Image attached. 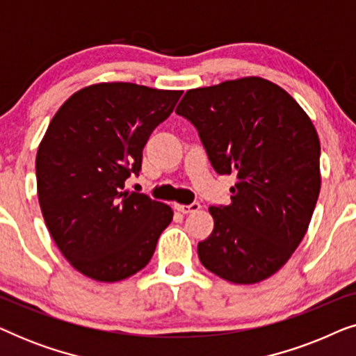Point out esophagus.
I'll return each instance as SVG.
<instances>
[{
	"label": "esophagus",
	"instance_id": "1",
	"mask_svg": "<svg viewBox=\"0 0 356 356\" xmlns=\"http://www.w3.org/2000/svg\"><path fill=\"white\" fill-rule=\"evenodd\" d=\"M175 209H177L178 212H181V213H193V212H196V211H199V209H201V204L199 202H191V204H175Z\"/></svg>",
	"mask_w": 356,
	"mask_h": 356
}]
</instances>
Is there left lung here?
Segmentation results:
<instances>
[{
  "label": "left lung",
  "instance_id": "left-lung-1",
  "mask_svg": "<svg viewBox=\"0 0 356 356\" xmlns=\"http://www.w3.org/2000/svg\"><path fill=\"white\" fill-rule=\"evenodd\" d=\"M191 121L218 175L235 173L228 206H211L213 230L197 245L207 270L233 284L274 275L303 240L321 189V144L293 97L262 77L188 90Z\"/></svg>",
  "mask_w": 356,
  "mask_h": 356
}]
</instances>
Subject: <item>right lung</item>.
Listing matches in <instances>:
<instances>
[{"label":"right lung","mask_w":356,"mask_h":356,"mask_svg":"<svg viewBox=\"0 0 356 356\" xmlns=\"http://www.w3.org/2000/svg\"><path fill=\"white\" fill-rule=\"evenodd\" d=\"M183 90L102 82L72 94L37 150L38 202L48 232L81 274L118 282L144 269L172 207L124 191L143 149Z\"/></svg>","instance_id":"add662e5"}]
</instances>
